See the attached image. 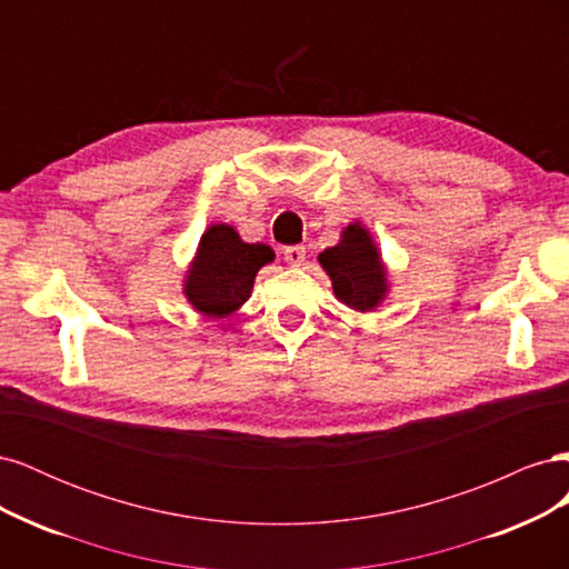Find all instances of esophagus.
Here are the masks:
<instances>
[{"mask_svg":"<svg viewBox=\"0 0 569 569\" xmlns=\"http://www.w3.org/2000/svg\"><path fill=\"white\" fill-rule=\"evenodd\" d=\"M282 256H284V261H287V263H291V266H301V263L306 261V247H301V244H297V247H287V249L282 251Z\"/></svg>","mask_w":569,"mask_h":569,"instance_id":"1","label":"esophagus"}]
</instances>
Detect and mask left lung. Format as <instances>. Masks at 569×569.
<instances>
[{
    "mask_svg": "<svg viewBox=\"0 0 569 569\" xmlns=\"http://www.w3.org/2000/svg\"><path fill=\"white\" fill-rule=\"evenodd\" d=\"M320 266L332 278L335 295L356 311H372L385 299V268L370 234L360 226H349L341 242L325 249Z\"/></svg>",
    "mask_w": 569,
    "mask_h": 569,
    "instance_id": "1",
    "label": "left lung"
}]
</instances>
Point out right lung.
<instances>
[{
    "mask_svg": "<svg viewBox=\"0 0 569 569\" xmlns=\"http://www.w3.org/2000/svg\"><path fill=\"white\" fill-rule=\"evenodd\" d=\"M272 258L270 247L247 244L230 226H213L201 237L184 295L197 311L226 318L249 299L256 272Z\"/></svg>",
    "mask_w": 569,
    "mask_h": 569,
    "instance_id": "add662e5",
    "label": "right lung"
}]
</instances>
